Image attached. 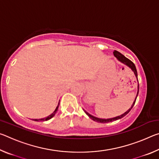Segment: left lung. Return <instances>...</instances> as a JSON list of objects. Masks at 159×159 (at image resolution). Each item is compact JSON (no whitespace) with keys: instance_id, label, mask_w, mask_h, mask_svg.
I'll list each match as a JSON object with an SVG mask.
<instances>
[{"instance_id":"left-lung-1","label":"left lung","mask_w":159,"mask_h":159,"mask_svg":"<svg viewBox=\"0 0 159 159\" xmlns=\"http://www.w3.org/2000/svg\"><path fill=\"white\" fill-rule=\"evenodd\" d=\"M114 55L116 57L117 60L120 61V62H121L123 64H124L125 65H126L127 66H128L129 68L131 69L132 71H133L134 72V76H135L137 80H138V72H137V69H136V67H135V65H134V63L133 62V61H130L129 59H128L127 57H125L124 55H122L121 53L118 52V51L116 50H114ZM138 93H139V83L138 84V93H137V95H136V98L135 99H134V100L133 102V104H132V106L130 109H129L128 110H127L124 114H123L121 115L120 116H116V117H114V118H98V117H95L94 116L90 114L89 113H88L87 111H85V110L83 109V111H85V113L86 114H87L88 116H89L91 119L95 120V121L96 122H98V123H109V122H112V121H114V120H118V119H120V118H122L123 117H124L125 115H127L129 112H130V111L131 110V109L133 108L134 103H135V101H136V99H137V97H138Z\"/></svg>"}]
</instances>
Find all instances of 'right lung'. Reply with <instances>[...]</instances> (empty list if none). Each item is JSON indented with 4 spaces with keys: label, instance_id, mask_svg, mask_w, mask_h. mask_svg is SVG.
Masks as SVG:
<instances>
[{
    "label": "right lung",
    "instance_id": "add662e5",
    "mask_svg": "<svg viewBox=\"0 0 159 159\" xmlns=\"http://www.w3.org/2000/svg\"><path fill=\"white\" fill-rule=\"evenodd\" d=\"M59 104H60V103H58V105H57V107H56V109H55V111H54L53 113H52V114H51L50 115L48 116L45 117V118H40V119H33V120H35V121H45V120H50V118H52L53 116H55V114H56V113H57V110H58V107H59Z\"/></svg>",
    "mask_w": 159,
    "mask_h": 159
}]
</instances>
